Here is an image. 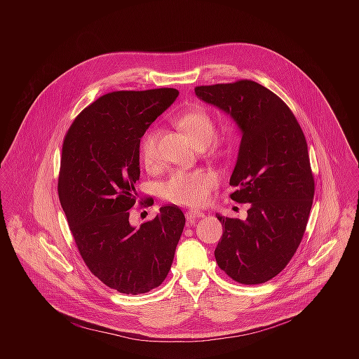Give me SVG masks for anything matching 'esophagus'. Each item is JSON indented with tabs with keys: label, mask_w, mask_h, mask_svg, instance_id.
<instances>
[{
	"label": "esophagus",
	"mask_w": 359,
	"mask_h": 359,
	"mask_svg": "<svg viewBox=\"0 0 359 359\" xmlns=\"http://www.w3.org/2000/svg\"><path fill=\"white\" fill-rule=\"evenodd\" d=\"M185 217H187L188 222H194L195 219L205 217V214H203V211H199V210H188L185 212Z\"/></svg>",
	"instance_id": "esophagus-1"
}]
</instances>
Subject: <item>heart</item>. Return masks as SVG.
Instances as JSON below:
<instances>
[{"mask_svg":"<svg viewBox=\"0 0 359 359\" xmlns=\"http://www.w3.org/2000/svg\"><path fill=\"white\" fill-rule=\"evenodd\" d=\"M175 124L199 147L205 145L214 134L212 118L202 107L184 111L175 118ZM157 140L158 130L151 128L141 141V160L148 168L157 164ZM217 182V174L211 170H177L163 184V195L175 205L199 207L207 202Z\"/></svg>","mask_w":359,"mask_h":359,"instance_id":"obj_1","label":"heart"}]
</instances>
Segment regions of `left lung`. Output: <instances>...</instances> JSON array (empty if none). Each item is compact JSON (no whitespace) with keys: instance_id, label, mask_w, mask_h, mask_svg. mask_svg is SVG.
<instances>
[{"instance_id":"1","label":"left lung","mask_w":359,"mask_h":359,"mask_svg":"<svg viewBox=\"0 0 359 359\" xmlns=\"http://www.w3.org/2000/svg\"><path fill=\"white\" fill-rule=\"evenodd\" d=\"M195 93L241 130L231 198L250 203L245 221L217 214L224 233L214 256L233 280L264 283L294 256L307 226L315 187L306 137L287 104L256 81L202 86Z\"/></svg>"}]
</instances>
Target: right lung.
<instances>
[{
  "instance_id": "right-lung-1",
  "label": "right lung",
  "mask_w": 359,
  "mask_h": 359,
  "mask_svg": "<svg viewBox=\"0 0 359 359\" xmlns=\"http://www.w3.org/2000/svg\"><path fill=\"white\" fill-rule=\"evenodd\" d=\"M174 88L100 97L70 126L62 147L57 194L79 252L106 286L141 294L165 279L185 215L163 205L140 228L128 221L140 180V144L178 97Z\"/></svg>"
}]
</instances>
